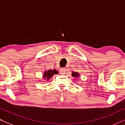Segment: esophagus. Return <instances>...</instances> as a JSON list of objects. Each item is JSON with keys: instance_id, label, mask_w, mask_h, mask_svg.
Returning a JSON list of instances; mask_svg holds the SVG:
<instances>
[{"instance_id": "esophagus-1", "label": "esophagus", "mask_w": 125, "mask_h": 125, "mask_svg": "<svg viewBox=\"0 0 125 125\" xmlns=\"http://www.w3.org/2000/svg\"><path fill=\"white\" fill-rule=\"evenodd\" d=\"M66 71V69H65V68H61V69H60V73H62V74H64V73H65Z\"/></svg>"}]
</instances>
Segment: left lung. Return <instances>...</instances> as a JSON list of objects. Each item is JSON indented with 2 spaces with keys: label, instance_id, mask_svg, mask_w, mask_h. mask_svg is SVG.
<instances>
[{
  "label": "left lung",
  "instance_id": "8db88e82",
  "mask_svg": "<svg viewBox=\"0 0 125 125\" xmlns=\"http://www.w3.org/2000/svg\"><path fill=\"white\" fill-rule=\"evenodd\" d=\"M72 76L73 77L77 78V77H79L80 75V73L78 72H72Z\"/></svg>",
  "mask_w": 125,
  "mask_h": 125
}]
</instances>
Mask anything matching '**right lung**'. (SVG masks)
<instances>
[{
  "mask_svg": "<svg viewBox=\"0 0 125 125\" xmlns=\"http://www.w3.org/2000/svg\"><path fill=\"white\" fill-rule=\"evenodd\" d=\"M58 73H59V72H58V71L56 69H49L48 71H44L43 74H42V78H45L46 80L48 81L54 74H58Z\"/></svg>",
  "mask_w": 125,
  "mask_h": 125,
  "instance_id": "add662e5",
  "label": "right lung"
}]
</instances>
